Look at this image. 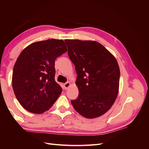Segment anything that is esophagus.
Wrapping results in <instances>:
<instances>
[{
  "mask_svg": "<svg viewBox=\"0 0 149 149\" xmlns=\"http://www.w3.org/2000/svg\"><path fill=\"white\" fill-rule=\"evenodd\" d=\"M70 86V82H66L64 84V88L66 90V89H68V88H69Z\"/></svg>",
  "mask_w": 149,
  "mask_h": 149,
  "instance_id": "esophagus-1",
  "label": "esophagus"
}]
</instances>
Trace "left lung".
I'll return each instance as SVG.
<instances>
[{"instance_id":"8db88e82","label":"left lung","mask_w":149,"mask_h":149,"mask_svg":"<svg viewBox=\"0 0 149 149\" xmlns=\"http://www.w3.org/2000/svg\"><path fill=\"white\" fill-rule=\"evenodd\" d=\"M77 73L78 98L71 104L86 118L100 117L113 104L119 91L120 70L114 56L100 43L65 40Z\"/></svg>"}]
</instances>
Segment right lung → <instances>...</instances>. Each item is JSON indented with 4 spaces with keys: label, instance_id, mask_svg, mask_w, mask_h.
Instances as JSON below:
<instances>
[{
    "label": "right lung",
    "instance_id": "right-lung-1",
    "mask_svg": "<svg viewBox=\"0 0 149 149\" xmlns=\"http://www.w3.org/2000/svg\"><path fill=\"white\" fill-rule=\"evenodd\" d=\"M66 52L63 40L52 38L31 43L20 54L13 66L12 87L26 111L43 113L60 96L62 88L55 80V61Z\"/></svg>",
    "mask_w": 149,
    "mask_h": 149
}]
</instances>
